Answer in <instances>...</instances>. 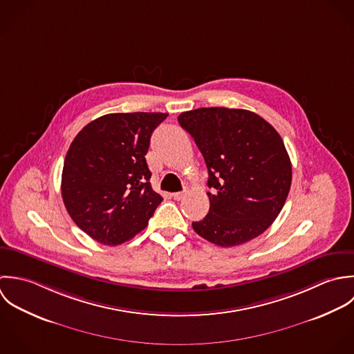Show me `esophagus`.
<instances>
[{
    "label": "esophagus",
    "mask_w": 354,
    "mask_h": 354,
    "mask_svg": "<svg viewBox=\"0 0 354 354\" xmlns=\"http://www.w3.org/2000/svg\"><path fill=\"white\" fill-rule=\"evenodd\" d=\"M185 194H186V192H178V193L172 194V198L176 200V201H180L185 197Z\"/></svg>",
    "instance_id": "obj_1"
}]
</instances>
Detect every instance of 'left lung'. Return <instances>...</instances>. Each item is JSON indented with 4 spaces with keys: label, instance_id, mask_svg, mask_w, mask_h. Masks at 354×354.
I'll use <instances>...</instances> for the list:
<instances>
[{
    "label": "left lung",
    "instance_id": "left-lung-1",
    "mask_svg": "<svg viewBox=\"0 0 354 354\" xmlns=\"http://www.w3.org/2000/svg\"><path fill=\"white\" fill-rule=\"evenodd\" d=\"M208 168L209 212L194 231L221 248L249 242L278 217L291 186V161L281 136L246 109L198 108L178 118Z\"/></svg>",
    "mask_w": 354,
    "mask_h": 354
}]
</instances>
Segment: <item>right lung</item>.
Listing matches in <instances>:
<instances>
[{"label": "right lung", "instance_id": "right-lung-1", "mask_svg": "<svg viewBox=\"0 0 354 354\" xmlns=\"http://www.w3.org/2000/svg\"><path fill=\"white\" fill-rule=\"evenodd\" d=\"M168 113H109L84 126L67 151L62 196L75 224L115 246L134 238L162 201L150 185L146 153Z\"/></svg>", "mask_w": 354, "mask_h": 354}]
</instances>
